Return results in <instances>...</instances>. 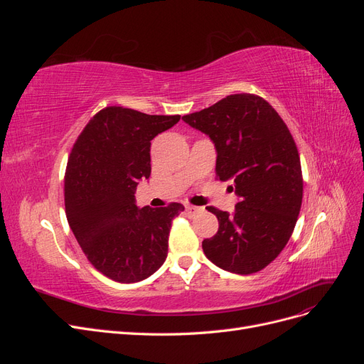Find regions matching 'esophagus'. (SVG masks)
I'll use <instances>...</instances> for the list:
<instances>
[{
  "mask_svg": "<svg viewBox=\"0 0 364 364\" xmlns=\"http://www.w3.org/2000/svg\"><path fill=\"white\" fill-rule=\"evenodd\" d=\"M185 209H186V213H188V214H196V213L200 211V208H197L194 205H185Z\"/></svg>",
  "mask_w": 364,
  "mask_h": 364,
  "instance_id": "obj_1",
  "label": "esophagus"
}]
</instances>
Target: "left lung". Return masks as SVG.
Returning a JSON list of instances; mask_svg holds the SVG:
<instances>
[{
	"instance_id": "obj_1",
	"label": "left lung",
	"mask_w": 364,
	"mask_h": 364,
	"mask_svg": "<svg viewBox=\"0 0 364 364\" xmlns=\"http://www.w3.org/2000/svg\"><path fill=\"white\" fill-rule=\"evenodd\" d=\"M182 119L213 139L215 178L232 181L240 197L230 214L208 208L218 230L203 240L206 258L238 274L262 270L289 243L302 205L299 151L287 124L262 97L246 92Z\"/></svg>"
}]
</instances>
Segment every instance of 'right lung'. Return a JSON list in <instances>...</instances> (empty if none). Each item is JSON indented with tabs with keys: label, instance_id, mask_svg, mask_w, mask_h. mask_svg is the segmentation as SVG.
Wrapping results in <instances>:
<instances>
[{
	"label": "right lung",
	"instance_id": "obj_1",
	"mask_svg": "<svg viewBox=\"0 0 364 364\" xmlns=\"http://www.w3.org/2000/svg\"><path fill=\"white\" fill-rule=\"evenodd\" d=\"M181 115H147L123 106L97 112L71 149L65 213L87 261L109 279L149 278L167 258L171 222L183 205L138 208L135 190L151 173V139Z\"/></svg>",
	"mask_w": 364,
	"mask_h": 364
}]
</instances>
